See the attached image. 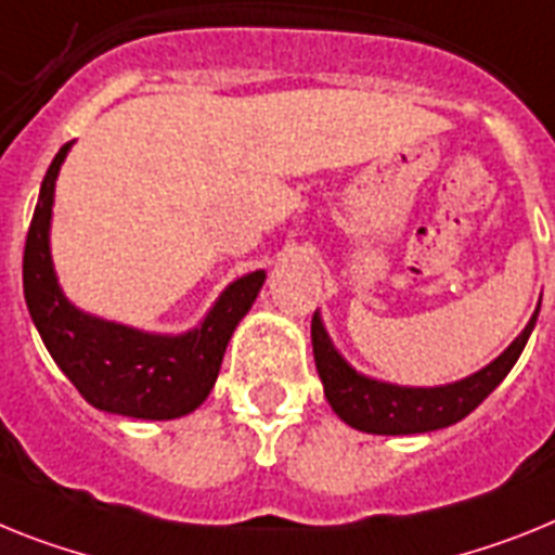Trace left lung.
Masks as SVG:
<instances>
[{
	"label": "left lung",
	"mask_w": 555,
	"mask_h": 555,
	"mask_svg": "<svg viewBox=\"0 0 555 555\" xmlns=\"http://www.w3.org/2000/svg\"><path fill=\"white\" fill-rule=\"evenodd\" d=\"M539 307H542V299H539ZM539 307L500 358H493L491 364L468 378L443 386L386 384V380H375L358 372L335 349L315 310L310 335H313L315 370L324 384V398L347 426L366 435H423V431L454 426L465 414H472L505 380L507 372L514 370L530 333L537 327Z\"/></svg>",
	"instance_id": "8db88e82"
}]
</instances>
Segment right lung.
I'll list each match as a JSON object with an SVG mask.
<instances>
[{
	"label": "right lung",
	"instance_id": "right-lung-1",
	"mask_svg": "<svg viewBox=\"0 0 555 555\" xmlns=\"http://www.w3.org/2000/svg\"><path fill=\"white\" fill-rule=\"evenodd\" d=\"M73 143H64L41 180L25 242V301L41 341L87 403L138 421H175L211 395L222 356L264 285V270L245 273L194 330L180 335L143 333L129 324L83 313L64 296L50 254L55 180Z\"/></svg>",
	"mask_w": 555,
	"mask_h": 555
}]
</instances>
